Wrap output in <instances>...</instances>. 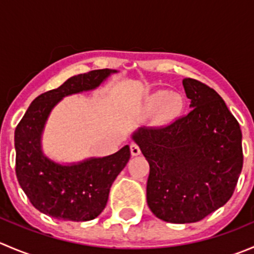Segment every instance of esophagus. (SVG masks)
Masks as SVG:
<instances>
[{
	"label": "esophagus",
	"instance_id": "34e87169",
	"mask_svg": "<svg viewBox=\"0 0 254 254\" xmlns=\"http://www.w3.org/2000/svg\"><path fill=\"white\" fill-rule=\"evenodd\" d=\"M130 152H131V156H137V155H140V152H141V151H140V147H139V145H136V143H130Z\"/></svg>",
	"mask_w": 254,
	"mask_h": 254
}]
</instances>
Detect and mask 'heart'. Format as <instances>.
<instances>
[{
    "instance_id": "heart-1",
    "label": "heart",
    "mask_w": 254,
    "mask_h": 254,
    "mask_svg": "<svg viewBox=\"0 0 254 254\" xmlns=\"http://www.w3.org/2000/svg\"><path fill=\"white\" fill-rule=\"evenodd\" d=\"M184 102L178 93L158 91L151 94L146 101V108L151 112L158 111V117L162 120H171L182 112Z\"/></svg>"
}]
</instances>
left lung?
<instances>
[{"instance_id":"1","label":"left lung","mask_w":254,"mask_h":254,"mask_svg":"<svg viewBox=\"0 0 254 254\" xmlns=\"http://www.w3.org/2000/svg\"><path fill=\"white\" fill-rule=\"evenodd\" d=\"M188 115L161 129L139 127L131 139L150 165L146 199L172 224L203 220L229 201L242 171V132L212 88L184 78Z\"/></svg>"}]
</instances>
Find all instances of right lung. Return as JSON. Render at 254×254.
Listing matches in <instances>:
<instances>
[{
  "label": "right lung",
  "mask_w": 254,
  "mask_h": 254,
  "mask_svg": "<svg viewBox=\"0 0 254 254\" xmlns=\"http://www.w3.org/2000/svg\"><path fill=\"white\" fill-rule=\"evenodd\" d=\"M117 70L103 68L72 76L59 88L38 96L14 131L16 175L35 209L65 221H89L104 210L113 182L127 166L130 147L104 157L60 163L43 151V132L51 111L61 99L93 91Z\"/></svg>",
  "instance_id": "add662e5"
}]
</instances>
